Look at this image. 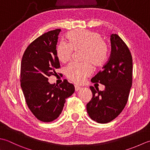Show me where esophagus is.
<instances>
[{
	"instance_id": "1",
	"label": "esophagus",
	"mask_w": 150,
	"mask_h": 150,
	"mask_svg": "<svg viewBox=\"0 0 150 150\" xmlns=\"http://www.w3.org/2000/svg\"><path fill=\"white\" fill-rule=\"evenodd\" d=\"M74 88H75V91H79V89H80L81 87L78 86V85H74Z\"/></svg>"
}]
</instances>
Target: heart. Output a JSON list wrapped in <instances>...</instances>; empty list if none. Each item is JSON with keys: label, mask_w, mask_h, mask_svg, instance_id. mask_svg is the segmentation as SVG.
<instances>
[{"label": "heart", "mask_w": 150, "mask_h": 150, "mask_svg": "<svg viewBox=\"0 0 150 150\" xmlns=\"http://www.w3.org/2000/svg\"><path fill=\"white\" fill-rule=\"evenodd\" d=\"M69 44L62 42L58 46L57 56L61 62L66 63L71 58L73 50H83V63H71L65 69L66 76L75 83H81L93 73L94 67L103 65L108 59V48L100 33L87 30H75L67 33Z\"/></svg>", "instance_id": "b5f03b06"}]
</instances>
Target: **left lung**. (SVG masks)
I'll use <instances>...</instances> for the list:
<instances>
[{"mask_svg": "<svg viewBox=\"0 0 150 150\" xmlns=\"http://www.w3.org/2000/svg\"><path fill=\"white\" fill-rule=\"evenodd\" d=\"M111 52L107 63L91 79L104 85V91L91 86L92 99L87 111L92 120L105 124L114 120L126 106L133 81V59L129 48L117 34L111 35Z\"/></svg>", "mask_w": 150, "mask_h": 150, "instance_id": "8db88e82", "label": "left lung"}]
</instances>
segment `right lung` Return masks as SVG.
I'll return each instance as SVG.
<instances>
[{
	"instance_id": "right-lung-1",
	"label": "right lung",
	"mask_w": 150,
	"mask_h": 150,
	"mask_svg": "<svg viewBox=\"0 0 150 150\" xmlns=\"http://www.w3.org/2000/svg\"><path fill=\"white\" fill-rule=\"evenodd\" d=\"M60 32V29L52 30L35 39L24 51L21 64V86L26 104L33 115L44 122L59 117L65 99L75 90L67 79L59 85L48 81L60 67L56 50Z\"/></svg>"
}]
</instances>
